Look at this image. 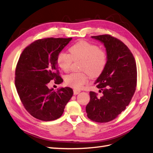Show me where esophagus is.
<instances>
[{"mask_svg":"<svg viewBox=\"0 0 153 153\" xmlns=\"http://www.w3.org/2000/svg\"><path fill=\"white\" fill-rule=\"evenodd\" d=\"M73 92H74V95H77V94H79L80 92V91L79 90H75V89H74L73 90Z\"/></svg>","mask_w":153,"mask_h":153,"instance_id":"esophagus-1","label":"esophagus"}]
</instances>
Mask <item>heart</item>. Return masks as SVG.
<instances>
[{
	"instance_id": "1",
	"label": "heart",
	"mask_w": 153,
	"mask_h": 153,
	"mask_svg": "<svg viewBox=\"0 0 153 153\" xmlns=\"http://www.w3.org/2000/svg\"><path fill=\"white\" fill-rule=\"evenodd\" d=\"M69 52V53H59L56 62L63 71L68 72L73 61H82L80 70L82 72L71 73L65 78V83L74 89H81L88 82L90 76L91 78L100 76L107 66L106 52L94 44L81 40L70 47Z\"/></svg>"
}]
</instances>
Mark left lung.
Instances as JSON below:
<instances>
[{"mask_svg":"<svg viewBox=\"0 0 153 153\" xmlns=\"http://www.w3.org/2000/svg\"><path fill=\"white\" fill-rule=\"evenodd\" d=\"M91 38L103 43L107 63L94 83L103 96L98 97L96 92L90 91L86 111L90 120L107 123L117 118L131 101L137 85L136 63L130 49L118 39L109 35Z\"/></svg>","mask_w":153,"mask_h":153,"instance_id":"left-lung-1","label":"left lung"}]
</instances>
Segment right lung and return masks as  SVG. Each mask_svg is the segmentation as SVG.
Segmentation results:
<instances>
[{"instance_id":"1","label":"right lung","mask_w":153,"mask_h":153,"mask_svg":"<svg viewBox=\"0 0 153 153\" xmlns=\"http://www.w3.org/2000/svg\"><path fill=\"white\" fill-rule=\"evenodd\" d=\"M72 38H46L35 40L23 50L17 63L15 85L22 103L30 114L37 119L51 121L63 113L73 91L69 87L53 91L51 80L59 84L56 59Z\"/></svg>"}]
</instances>
